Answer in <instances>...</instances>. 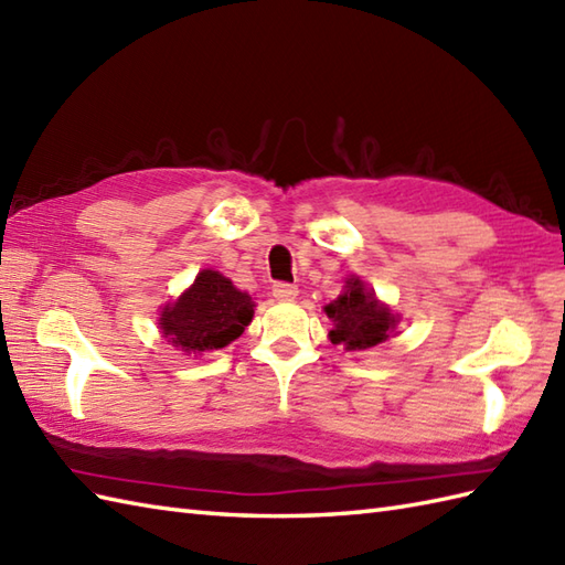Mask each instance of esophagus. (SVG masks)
<instances>
[{"label":"esophagus","instance_id":"1","mask_svg":"<svg viewBox=\"0 0 565 565\" xmlns=\"http://www.w3.org/2000/svg\"><path fill=\"white\" fill-rule=\"evenodd\" d=\"M271 294H274V298H277V300H294L298 296V288L294 284L279 281V284L271 286Z\"/></svg>","mask_w":565,"mask_h":565}]
</instances>
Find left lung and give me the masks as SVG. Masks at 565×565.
Listing matches in <instances>:
<instances>
[{"label":"left lung","mask_w":565,"mask_h":565,"mask_svg":"<svg viewBox=\"0 0 565 565\" xmlns=\"http://www.w3.org/2000/svg\"><path fill=\"white\" fill-rule=\"evenodd\" d=\"M324 312L332 320L330 342L344 344L347 351L385 344L399 322L397 315H392L385 303H380L359 277L347 279L344 291L330 306H324Z\"/></svg>","instance_id":"8db88e82"}]
</instances>
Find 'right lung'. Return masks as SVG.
Listing matches in <instances>:
<instances>
[{
  "label": "right lung",
  "instance_id": "right-lung-1",
  "mask_svg": "<svg viewBox=\"0 0 565 565\" xmlns=\"http://www.w3.org/2000/svg\"><path fill=\"white\" fill-rule=\"evenodd\" d=\"M253 315L250 296L223 274L202 269L188 291L161 310L159 327L168 342L185 353H209L235 342Z\"/></svg>",
  "mask_w": 565,
  "mask_h": 565
}]
</instances>
